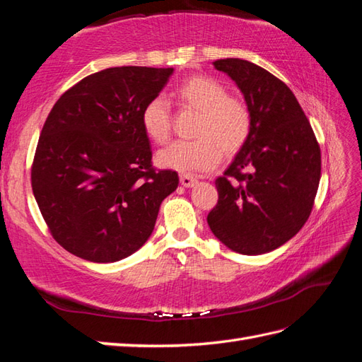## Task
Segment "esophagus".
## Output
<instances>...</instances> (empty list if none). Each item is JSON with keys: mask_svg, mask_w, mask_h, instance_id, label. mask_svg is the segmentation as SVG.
<instances>
[{"mask_svg": "<svg viewBox=\"0 0 362 362\" xmlns=\"http://www.w3.org/2000/svg\"><path fill=\"white\" fill-rule=\"evenodd\" d=\"M180 181H181V186H184V187H194L195 184H197L195 176L187 175V173H182L180 176Z\"/></svg>", "mask_w": 362, "mask_h": 362, "instance_id": "34e87169", "label": "esophagus"}]
</instances>
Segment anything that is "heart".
Segmentation results:
<instances>
[{"instance_id": "1", "label": "heart", "mask_w": 362, "mask_h": 362, "mask_svg": "<svg viewBox=\"0 0 362 362\" xmlns=\"http://www.w3.org/2000/svg\"><path fill=\"white\" fill-rule=\"evenodd\" d=\"M173 98L182 108L199 113L195 141H178L159 150L156 163L176 172H206L220 164L223 153L234 156L251 134L252 117L247 105L230 98L220 80L209 76L189 77L175 88ZM141 124L150 141L164 144L170 136V115L163 98L151 99L142 110Z\"/></svg>"}]
</instances>
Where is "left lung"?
<instances>
[{"instance_id":"8db88e82","label":"left lung","mask_w":362,"mask_h":362,"mask_svg":"<svg viewBox=\"0 0 362 362\" xmlns=\"http://www.w3.org/2000/svg\"><path fill=\"white\" fill-rule=\"evenodd\" d=\"M237 83L251 111V134L223 176L207 215L232 251H274L302 229L320 180V148L296 95L282 80L242 59L214 62Z\"/></svg>"}]
</instances>
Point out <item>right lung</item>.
<instances>
[{
    "mask_svg": "<svg viewBox=\"0 0 362 362\" xmlns=\"http://www.w3.org/2000/svg\"><path fill=\"white\" fill-rule=\"evenodd\" d=\"M173 68L117 66L80 80L55 102L32 164V192L52 237L94 263L122 260L147 242L178 173L155 170L144 107Z\"/></svg>",
    "mask_w": 362,
    "mask_h": 362,
    "instance_id": "add662e5",
    "label": "right lung"
}]
</instances>
